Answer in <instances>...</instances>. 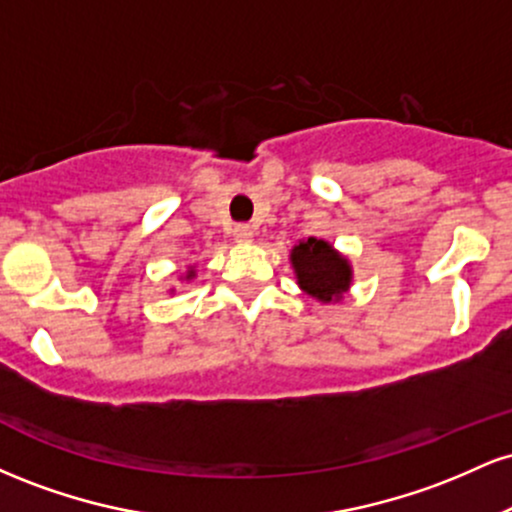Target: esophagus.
<instances>
[{
  "mask_svg": "<svg viewBox=\"0 0 512 512\" xmlns=\"http://www.w3.org/2000/svg\"><path fill=\"white\" fill-rule=\"evenodd\" d=\"M233 240H236L238 245L252 243V228L245 226V223H240V226L233 228Z\"/></svg>",
  "mask_w": 512,
  "mask_h": 512,
  "instance_id": "esophagus-1",
  "label": "esophagus"
}]
</instances>
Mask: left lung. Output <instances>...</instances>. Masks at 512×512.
Masks as SVG:
<instances>
[{
	"label": "left lung",
	"instance_id": "1",
	"mask_svg": "<svg viewBox=\"0 0 512 512\" xmlns=\"http://www.w3.org/2000/svg\"><path fill=\"white\" fill-rule=\"evenodd\" d=\"M289 260L301 291L320 303H339L354 284L349 257L322 238L298 240Z\"/></svg>",
	"mask_w": 512,
	"mask_h": 512
}]
</instances>
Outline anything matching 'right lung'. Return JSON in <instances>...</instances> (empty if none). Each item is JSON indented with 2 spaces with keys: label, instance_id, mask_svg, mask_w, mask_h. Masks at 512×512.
Wrapping results in <instances>:
<instances>
[{
  "label": "right lung",
  "instance_id": "right-lung-1",
  "mask_svg": "<svg viewBox=\"0 0 512 512\" xmlns=\"http://www.w3.org/2000/svg\"><path fill=\"white\" fill-rule=\"evenodd\" d=\"M195 267H190V269H187V272H185V276H180V279L182 281H190V279H195ZM170 293H173V289H170Z\"/></svg>",
  "mask_w": 512,
  "mask_h": 512
}]
</instances>
